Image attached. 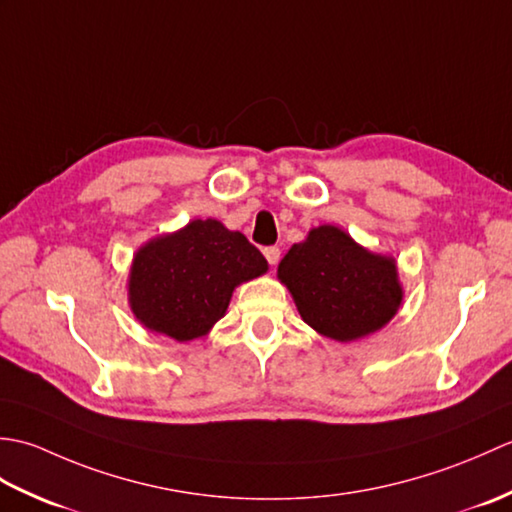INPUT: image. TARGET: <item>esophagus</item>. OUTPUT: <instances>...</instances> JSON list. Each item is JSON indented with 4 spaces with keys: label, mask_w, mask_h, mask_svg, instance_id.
Instances as JSON below:
<instances>
[{
    "label": "esophagus",
    "mask_w": 512,
    "mask_h": 512,
    "mask_svg": "<svg viewBox=\"0 0 512 512\" xmlns=\"http://www.w3.org/2000/svg\"><path fill=\"white\" fill-rule=\"evenodd\" d=\"M264 257L268 259L270 266H277L279 264V257H281V250L277 246H266L264 248Z\"/></svg>",
    "instance_id": "esophagus-1"
}]
</instances>
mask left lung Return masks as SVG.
<instances>
[{"mask_svg": "<svg viewBox=\"0 0 512 512\" xmlns=\"http://www.w3.org/2000/svg\"><path fill=\"white\" fill-rule=\"evenodd\" d=\"M301 319L334 341H354L394 317L402 288L394 259L372 255L336 226H319L279 264Z\"/></svg>", "mask_w": 512, "mask_h": 512, "instance_id": "obj_1", "label": "left lung"}]
</instances>
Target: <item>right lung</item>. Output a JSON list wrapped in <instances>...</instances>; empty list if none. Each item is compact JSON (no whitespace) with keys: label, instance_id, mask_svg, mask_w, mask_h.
I'll list each match as a JSON object with an SVG mask.
<instances>
[{"label":"right lung","instance_id":"1","mask_svg":"<svg viewBox=\"0 0 512 512\" xmlns=\"http://www.w3.org/2000/svg\"><path fill=\"white\" fill-rule=\"evenodd\" d=\"M266 270L264 255L242 233L217 220H193L138 250L129 303L145 328L191 341L224 317L235 286Z\"/></svg>","mask_w":512,"mask_h":512}]
</instances>
